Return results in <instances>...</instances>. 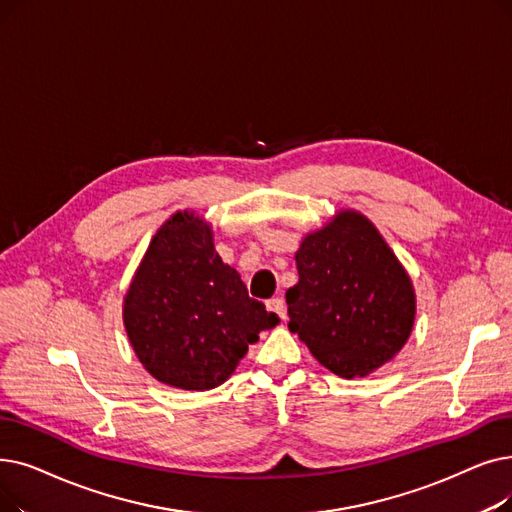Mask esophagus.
<instances>
[{"instance_id":"34e87169","label":"esophagus","mask_w":512,"mask_h":512,"mask_svg":"<svg viewBox=\"0 0 512 512\" xmlns=\"http://www.w3.org/2000/svg\"><path fill=\"white\" fill-rule=\"evenodd\" d=\"M268 309L274 311V314H276L280 320H286V305H284V299L272 297V299L268 301Z\"/></svg>"}]
</instances>
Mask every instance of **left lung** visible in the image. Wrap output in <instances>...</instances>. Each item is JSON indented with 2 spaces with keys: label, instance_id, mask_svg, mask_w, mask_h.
<instances>
[{
  "label": "left lung",
  "instance_id": "1",
  "mask_svg": "<svg viewBox=\"0 0 512 512\" xmlns=\"http://www.w3.org/2000/svg\"><path fill=\"white\" fill-rule=\"evenodd\" d=\"M299 282L286 291L288 330L343 379L366 376L410 337L416 295L372 221L339 211L303 238L295 255Z\"/></svg>",
  "mask_w": 512,
  "mask_h": 512
}]
</instances>
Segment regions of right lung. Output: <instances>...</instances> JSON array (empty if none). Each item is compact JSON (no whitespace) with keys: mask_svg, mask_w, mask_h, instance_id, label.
Here are the masks:
<instances>
[{"mask_svg":"<svg viewBox=\"0 0 512 512\" xmlns=\"http://www.w3.org/2000/svg\"><path fill=\"white\" fill-rule=\"evenodd\" d=\"M278 316L249 297L221 261L213 230L190 211L171 215L133 276L123 301L129 343L154 379L177 389H215Z\"/></svg>","mask_w":512,"mask_h":512,"instance_id":"1","label":"right lung"}]
</instances>
